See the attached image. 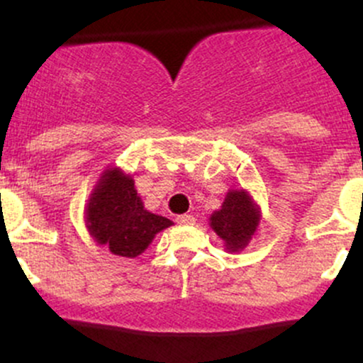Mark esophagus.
<instances>
[{
    "instance_id": "esophagus-1",
    "label": "esophagus",
    "mask_w": 363,
    "mask_h": 363,
    "mask_svg": "<svg viewBox=\"0 0 363 363\" xmlns=\"http://www.w3.org/2000/svg\"><path fill=\"white\" fill-rule=\"evenodd\" d=\"M179 225H194V216L193 215H179L176 218Z\"/></svg>"
}]
</instances>
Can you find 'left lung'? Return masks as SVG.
I'll return each mask as SVG.
<instances>
[{
  "instance_id": "8db88e82",
  "label": "left lung",
  "mask_w": 363,
  "mask_h": 363,
  "mask_svg": "<svg viewBox=\"0 0 363 363\" xmlns=\"http://www.w3.org/2000/svg\"><path fill=\"white\" fill-rule=\"evenodd\" d=\"M261 220L259 206L247 191H228L218 211L210 216V227L223 240L228 252L242 251L252 239Z\"/></svg>"
}]
</instances>
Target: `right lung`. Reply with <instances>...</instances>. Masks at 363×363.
Here are the masks:
<instances>
[{
	"label": "right lung",
	"mask_w": 363,
	"mask_h": 363,
	"mask_svg": "<svg viewBox=\"0 0 363 363\" xmlns=\"http://www.w3.org/2000/svg\"><path fill=\"white\" fill-rule=\"evenodd\" d=\"M85 218L95 242L123 257L140 256L158 232L172 225L165 216L145 210L133 177L118 167L107 169L99 179L86 203Z\"/></svg>",
	"instance_id": "right-lung-1"
}]
</instances>
